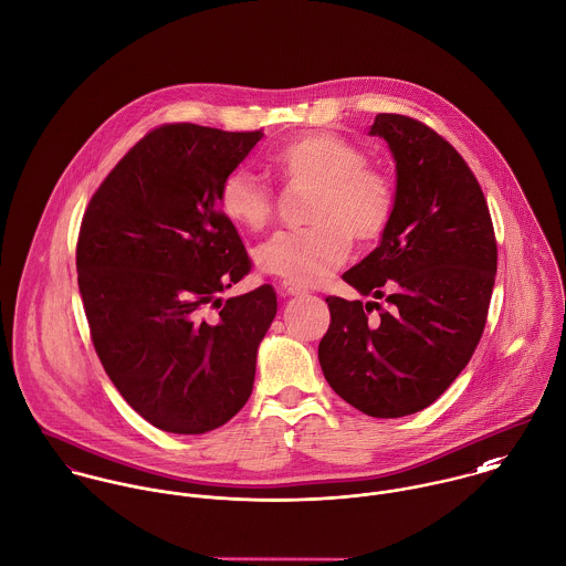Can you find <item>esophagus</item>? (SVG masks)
I'll return each instance as SVG.
<instances>
[{"mask_svg":"<svg viewBox=\"0 0 566 566\" xmlns=\"http://www.w3.org/2000/svg\"><path fill=\"white\" fill-rule=\"evenodd\" d=\"M280 291H282V295H291V297L306 293V289H302V286H297V284H291V282H282V284H280Z\"/></svg>","mask_w":566,"mask_h":566,"instance_id":"34e87169","label":"esophagus"}]
</instances>
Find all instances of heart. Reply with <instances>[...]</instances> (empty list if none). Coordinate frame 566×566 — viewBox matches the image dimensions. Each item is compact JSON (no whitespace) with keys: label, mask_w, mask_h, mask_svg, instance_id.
<instances>
[{"label":"heart","mask_w":566,"mask_h":566,"mask_svg":"<svg viewBox=\"0 0 566 566\" xmlns=\"http://www.w3.org/2000/svg\"><path fill=\"white\" fill-rule=\"evenodd\" d=\"M291 186L313 188L300 231H282L255 249V264L297 286L324 282L347 260L352 238L371 242L382 235L396 208V188L387 172L367 164L365 153L335 133L304 135L273 157ZM219 208L233 226L260 231L275 217L271 188L244 168L227 172Z\"/></svg>","instance_id":"1"}]
</instances>
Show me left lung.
Returning a JSON list of instances; mask_svg holds the SVG:
<instances>
[{
	"instance_id": "obj_1",
	"label": "left lung",
	"mask_w": 566,
	"mask_h": 566,
	"mask_svg": "<svg viewBox=\"0 0 566 566\" xmlns=\"http://www.w3.org/2000/svg\"><path fill=\"white\" fill-rule=\"evenodd\" d=\"M369 135L396 159V208L380 244L343 280L389 308L326 297L319 363L345 402L371 418H402L433 405L481 339L496 238L476 177L442 135L400 114L376 115ZM374 307L379 317L369 321Z\"/></svg>"
}]
</instances>
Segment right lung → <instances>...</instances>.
I'll return each instance as SVG.
<instances>
[{"instance_id":"right-lung-1","label":"right lung","mask_w":566,"mask_h":566,"mask_svg":"<svg viewBox=\"0 0 566 566\" xmlns=\"http://www.w3.org/2000/svg\"><path fill=\"white\" fill-rule=\"evenodd\" d=\"M260 137L161 124L115 164L81 223L78 289L96 354L122 398L168 433L214 431L244 407L277 313L271 284L219 297L251 271L219 188Z\"/></svg>"}]
</instances>
